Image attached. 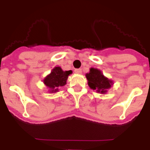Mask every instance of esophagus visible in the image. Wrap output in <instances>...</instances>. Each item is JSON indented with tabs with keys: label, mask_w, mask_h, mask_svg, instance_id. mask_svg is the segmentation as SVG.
Returning <instances> with one entry per match:
<instances>
[{
	"label": "esophagus",
	"mask_w": 150,
	"mask_h": 150,
	"mask_svg": "<svg viewBox=\"0 0 150 150\" xmlns=\"http://www.w3.org/2000/svg\"><path fill=\"white\" fill-rule=\"evenodd\" d=\"M75 72L77 73V74H81V73H82V69H81V68H77V69H75Z\"/></svg>",
	"instance_id": "1"
}]
</instances>
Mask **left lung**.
<instances>
[{
  "label": "left lung",
  "instance_id": "obj_1",
  "mask_svg": "<svg viewBox=\"0 0 150 150\" xmlns=\"http://www.w3.org/2000/svg\"><path fill=\"white\" fill-rule=\"evenodd\" d=\"M86 76L88 80L89 86L92 89H96L100 93H104L107 89L111 87V81L105 77L102 72L96 68H90V71Z\"/></svg>",
  "mask_w": 150,
  "mask_h": 150
}]
</instances>
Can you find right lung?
<instances>
[{
	"label": "right lung",
	"instance_id": "1",
	"mask_svg": "<svg viewBox=\"0 0 150 150\" xmlns=\"http://www.w3.org/2000/svg\"><path fill=\"white\" fill-rule=\"evenodd\" d=\"M71 73L72 71L71 70L64 71L61 67H55L50 75L44 79L43 82L48 88H50V93H55L58 91L59 88L66 84L68 75Z\"/></svg>",
	"mask_w": 150,
	"mask_h": 150
}]
</instances>
